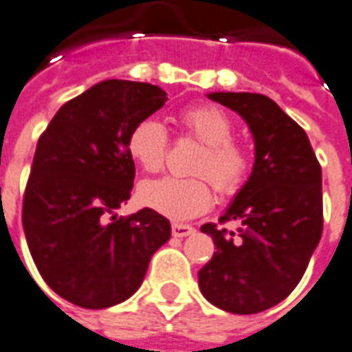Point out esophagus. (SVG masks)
<instances>
[{
	"instance_id": "34e87169",
	"label": "esophagus",
	"mask_w": 352,
	"mask_h": 352,
	"mask_svg": "<svg viewBox=\"0 0 352 352\" xmlns=\"http://www.w3.org/2000/svg\"><path fill=\"white\" fill-rule=\"evenodd\" d=\"M171 232L175 238H184V236L194 234L195 229L192 225H184V223H173L171 225Z\"/></svg>"
}]
</instances>
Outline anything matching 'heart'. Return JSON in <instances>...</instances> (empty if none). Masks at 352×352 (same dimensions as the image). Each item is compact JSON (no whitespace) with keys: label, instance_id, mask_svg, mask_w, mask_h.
<instances>
[{"label":"heart","instance_id":"b5f03b06","mask_svg":"<svg viewBox=\"0 0 352 352\" xmlns=\"http://www.w3.org/2000/svg\"><path fill=\"white\" fill-rule=\"evenodd\" d=\"M182 131L203 144L192 171L197 177H162L140 186L142 205L166 218L182 221L206 212L212 205L208 179L225 195L236 194L248 179L251 158L245 147L232 140L234 125L218 107H188L177 116ZM170 136L155 118H144L127 136V151L146 171H158L166 160Z\"/></svg>","mask_w":352,"mask_h":352}]
</instances>
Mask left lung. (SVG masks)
<instances>
[{"label": "left lung", "instance_id": "obj_1", "mask_svg": "<svg viewBox=\"0 0 352 352\" xmlns=\"http://www.w3.org/2000/svg\"><path fill=\"white\" fill-rule=\"evenodd\" d=\"M248 122L254 166L219 223H205L216 253L199 270L201 294L225 312L258 314L299 284L323 232L321 166L307 133L262 94L214 92Z\"/></svg>", "mask_w": 352, "mask_h": 352}]
</instances>
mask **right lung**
Masks as SVG:
<instances>
[{
  "instance_id": "add662e5",
  "label": "right lung",
  "mask_w": 352,
  "mask_h": 352,
  "mask_svg": "<svg viewBox=\"0 0 352 352\" xmlns=\"http://www.w3.org/2000/svg\"><path fill=\"white\" fill-rule=\"evenodd\" d=\"M166 101L149 82L103 80L64 103L40 134L21 223L45 284L77 307L129 299L170 240V221L151 208L114 216L133 190L129 133Z\"/></svg>"
}]
</instances>
